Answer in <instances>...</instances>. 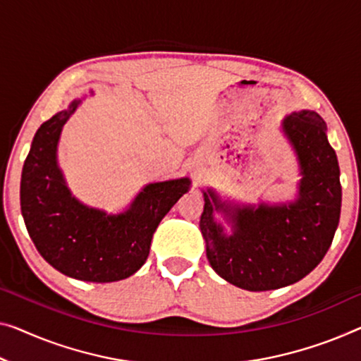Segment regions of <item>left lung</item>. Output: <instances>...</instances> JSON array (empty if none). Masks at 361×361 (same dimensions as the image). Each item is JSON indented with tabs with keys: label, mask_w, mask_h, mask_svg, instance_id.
Instances as JSON below:
<instances>
[{
	"label": "left lung",
	"mask_w": 361,
	"mask_h": 361,
	"mask_svg": "<svg viewBox=\"0 0 361 361\" xmlns=\"http://www.w3.org/2000/svg\"><path fill=\"white\" fill-rule=\"evenodd\" d=\"M282 129L298 159V199L233 207L215 191H204L199 227L209 264L225 281L250 292L282 288L308 276L326 256L341 219V170L324 120L316 111L301 110L285 118ZM214 210L231 220L232 235L214 222Z\"/></svg>",
	"instance_id": "obj_1"
}]
</instances>
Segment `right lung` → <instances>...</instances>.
<instances>
[{
    "label": "right lung",
    "instance_id": "right-lung-1",
    "mask_svg": "<svg viewBox=\"0 0 361 361\" xmlns=\"http://www.w3.org/2000/svg\"><path fill=\"white\" fill-rule=\"evenodd\" d=\"M82 100H73L37 129L20 178V211L43 259L68 277L116 282L146 262L166 212L190 190V178L150 183L128 211L109 215L78 201L56 160L61 129Z\"/></svg>",
    "mask_w": 361,
    "mask_h": 361
}]
</instances>
